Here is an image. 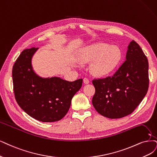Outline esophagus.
<instances>
[{"instance_id":"34e87169","label":"esophagus","mask_w":157,"mask_h":157,"mask_svg":"<svg viewBox=\"0 0 157 157\" xmlns=\"http://www.w3.org/2000/svg\"><path fill=\"white\" fill-rule=\"evenodd\" d=\"M83 82H84V83H85V84H88V83H89V79L87 78H85L84 79H83Z\"/></svg>"}]
</instances>
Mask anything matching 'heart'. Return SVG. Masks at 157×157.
<instances>
[{"mask_svg": "<svg viewBox=\"0 0 157 157\" xmlns=\"http://www.w3.org/2000/svg\"><path fill=\"white\" fill-rule=\"evenodd\" d=\"M122 54L117 46L105 43H97L86 46L80 54L83 62H92L90 71L97 76H104L113 72L118 67Z\"/></svg>", "mask_w": 157, "mask_h": 157, "instance_id": "b5f03b06", "label": "heart"}]
</instances>
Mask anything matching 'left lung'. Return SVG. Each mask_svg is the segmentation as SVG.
<instances>
[{
  "instance_id": "1",
  "label": "left lung",
  "mask_w": 157,
  "mask_h": 157,
  "mask_svg": "<svg viewBox=\"0 0 157 157\" xmlns=\"http://www.w3.org/2000/svg\"><path fill=\"white\" fill-rule=\"evenodd\" d=\"M147 58L136 42L128 46L126 60L112 76L92 80L95 94L92 105L103 117L114 119L131 114L149 87Z\"/></svg>"
}]
</instances>
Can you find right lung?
Wrapping results in <instances>:
<instances>
[{
    "label": "right lung",
    "mask_w": 157,
    "mask_h": 157,
    "mask_svg": "<svg viewBox=\"0 0 157 157\" xmlns=\"http://www.w3.org/2000/svg\"><path fill=\"white\" fill-rule=\"evenodd\" d=\"M37 48L24 50L14 63L15 98L20 107L31 117L43 122H54L67 114L73 96L82 87L83 79L68 82L58 77H39L34 72L31 63Z\"/></svg>",
    "instance_id": "obj_1"
}]
</instances>
